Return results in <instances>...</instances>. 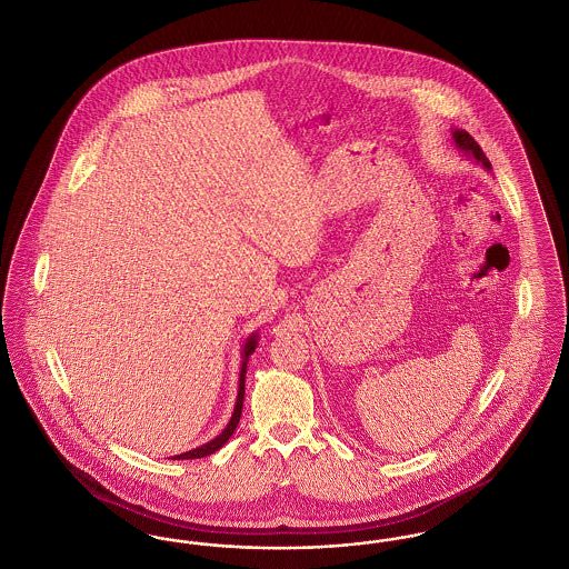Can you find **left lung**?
I'll list each match as a JSON object with an SVG mask.
<instances>
[{
    "mask_svg": "<svg viewBox=\"0 0 569 569\" xmlns=\"http://www.w3.org/2000/svg\"><path fill=\"white\" fill-rule=\"evenodd\" d=\"M453 141L455 146H457L463 154L472 157V159L477 160L478 164H482L487 171H491V162L485 157V152L480 150V146L475 141V137L470 136V133H466L463 129H455Z\"/></svg>",
    "mask_w": 569,
    "mask_h": 569,
    "instance_id": "obj_1",
    "label": "left lung"
}]
</instances>
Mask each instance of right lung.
Masks as SVG:
<instances>
[{"mask_svg":"<svg viewBox=\"0 0 569 569\" xmlns=\"http://www.w3.org/2000/svg\"><path fill=\"white\" fill-rule=\"evenodd\" d=\"M256 345H258V332H251L250 337L246 339L243 345V362H241V370H239V391H237V402H234V410L230 415V421L227 423V428L222 430V433H218L213 440L204 442L201 447L192 449V451H186V453L173 455L171 459H199V457H207V455L216 453L218 449H222L228 442V438L232 436V432L237 430L239 426V419H241V409H243V396H246V372H248V362H250V356L256 351Z\"/></svg>","mask_w":569,"mask_h":569,"instance_id":"1","label":"right lung"}]
</instances>
